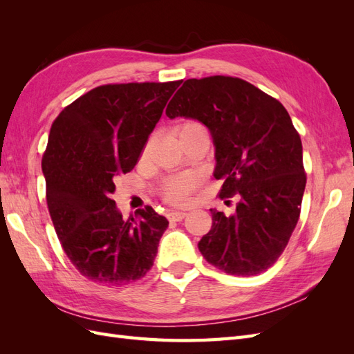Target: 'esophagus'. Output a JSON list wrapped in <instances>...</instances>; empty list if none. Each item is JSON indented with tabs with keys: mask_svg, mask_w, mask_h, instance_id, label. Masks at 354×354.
<instances>
[{
	"mask_svg": "<svg viewBox=\"0 0 354 354\" xmlns=\"http://www.w3.org/2000/svg\"><path fill=\"white\" fill-rule=\"evenodd\" d=\"M185 217H186V212H183V211H171V212H168L169 221H181Z\"/></svg>",
	"mask_w": 354,
	"mask_h": 354,
	"instance_id": "esophagus-1",
	"label": "esophagus"
}]
</instances>
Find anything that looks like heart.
<instances>
[{"label": "heart", "instance_id": "1", "mask_svg": "<svg viewBox=\"0 0 354 354\" xmlns=\"http://www.w3.org/2000/svg\"><path fill=\"white\" fill-rule=\"evenodd\" d=\"M198 128H203V127L196 121L189 120V121L181 122L177 127V134L178 137H181L190 131L198 130ZM196 186H198V178L195 176H190V174L174 176L165 180L162 189H160V194H162V198L165 199V202L171 203V205H183V203H186L190 199Z\"/></svg>", "mask_w": 354, "mask_h": 354}]
</instances>
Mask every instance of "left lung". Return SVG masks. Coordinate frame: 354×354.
Segmentation results:
<instances>
[{"label": "left lung", "instance_id": "left-lung-1", "mask_svg": "<svg viewBox=\"0 0 354 354\" xmlns=\"http://www.w3.org/2000/svg\"><path fill=\"white\" fill-rule=\"evenodd\" d=\"M167 116L194 118L216 146L220 198L238 195L232 216L216 209L198 246L209 264L234 276L266 272L297 226L306 189L303 145L283 104L241 78H192L167 106ZM230 202V201H227Z\"/></svg>", "mask_w": 354, "mask_h": 354}]
</instances>
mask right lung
Here are the masks:
<instances>
[{
    "instance_id": "add662e5",
    "label": "right lung",
    "mask_w": 354,
    "mask_h": 354,
    "mask_svg": "<svg viewBox=\"0 0 354 354\" xmlns=\"http://www.w3.org/2000/svg\"><path fill=\"white\" fill-rule=\"evenodd\" d=\"M181 81L100 85L63 109L42 155L47 205L63 251L84 277L121 286L151 270L168 220L152 207L122 218L118 176L136 167Z\"/></svg>"
}]
</instances>
